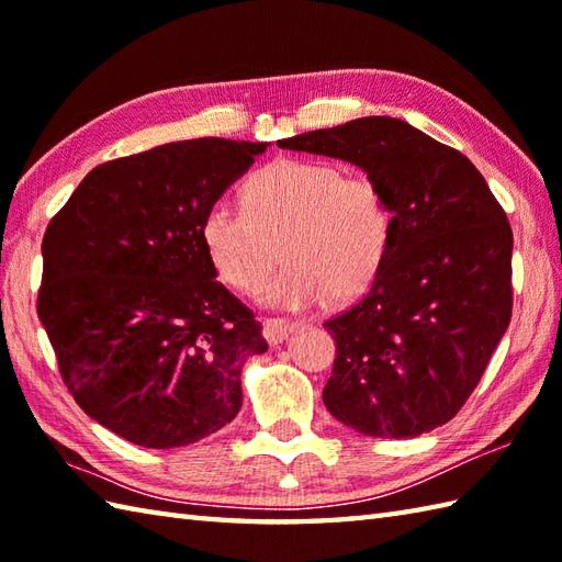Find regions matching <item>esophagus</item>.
<instances>
[{"instance_id": "esophagus-1", "label": "esophagus", "mask_w": 562, "mask_h": 562, "mask_svg": "<svg viewBox=\"0 0 562 562\" xmlns=\"http://www.w3.org/2000/svg\"><path fill=\"white\" fill-rule=\"evenodd\" d=\"M300 330V324L294 321H284V318H262V336L270 345H280L288 340L292 333Z\"/></svg>"}]
</instances>
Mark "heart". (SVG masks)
I'll return each mask as SVG.
<instances>
[{
    "mask_svg": "<svg viewBox=\"0 0 562 562\" xmlns=\"http://www.w3.org/2000/svg\"><path fill=\"white\" fill-rule=\"evenodd\" d=\"M391 226L372 178L330 161L278 159L248 178L244 207L226 198L210 202L200 234L214 270L238 292L256 290L282 254L288 266L258 296L270 306L312 308L372 288Z\"/></svg>",
    "mask_w": 562,
    "mask_h": 562,
    "instance_id": "b5f03b06",
    "label": "heart"
}]
</instances>
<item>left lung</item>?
<instances>
[{
    "label": "left lung",
    "mask_w": 562,
    "mask_h": 562,
    "mask_svg": "<svg viewBox=\"0 0 562 562\" xmlns=\"http://www.w3.org/2000/svg\"><path fill=\"white\" fill-rule=\"evenodd\" d=\"M278 147L350 161L393 214L376 280L326 321L333 417L367 437H417L449 423L512 318V226L481 171L398 117H360Z\"/></svg>",
    "instance_id": "1"
}]
</instances>
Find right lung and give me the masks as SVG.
Instances as JSON below:
<instances>
[{
	"label": "right lung",
	"mask_w": 562,
	"mask_h": 562,
	"mask_svg": "<svg viewBox=\"0 0 562 562\" xmlns=\"http://www.w3.org/2000/svg\"><path fill=\"white\" fill-rule=\"evenodd\" d=\"M262 142H171L89 171L43 236L38 318L79 408L149 449L186 447L241 408L254 312L217 282L202 214Z\"/></svg>",
	"instance_id": "add662e5"
}]
</instances>
